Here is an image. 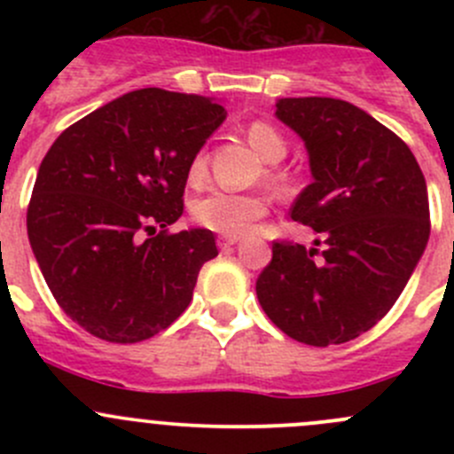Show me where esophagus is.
<instances>
[{
  "instance_id": "1",
  "label": "esophagus",
  "mask_w": 454,
  "mask_h": 454,
  "mask_svg": "<svg viewBox=\"0 0 454 454\" xmlns=\"http://www.w3.org/2000/svg\"><path fill=\"white\" fill-rule=\"evenodd\" d=\"M237 241H239V237H226V235H223V237H219V239H217V246L222 250H228V248H232Z\"/></svg>"
}]
</instances>
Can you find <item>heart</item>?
I'll use <instances>...</instances> for the list:
<instances>
[{
    "label": "heart",
    "mask_w": 454,
    "mask_h": 454,
    "mask_svg": "<svg viewBox=\"0 0 454 454\" xmlns=\"http://www.w3.org/2000/svg\"><path fill=\"white\" fill-rule=\"evenodd\" d=\"M253 149L265 162H278L286 158L287 142L270 122L254 121L246 131ZM206 173V153L200 151L189 167V180L200 182ZM268 213V200L261 195L228 193V191H210L193 204V217L200 226L226 237H241Z\"/></svg>",
    "instance_id": "obj_1"
}]
</instances>
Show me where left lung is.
Returning <instances> with one entry per match:
<instances>
[{"label":"left lung","mask_w":454,"mask_h":454,"mask_svg":"<svg viewBox=\"0 0 454 454\" xmlns=\"http://www.w3.org/2000/svg\"><path fill=\"white\" fill-rule=\"evenodd\" d=\"M274 116L308 149L314 180L290 215L318 239L314 248L274 241L256 296L294 340L349 342L393 308L422 259L430 235L424 173L404 142L347 100L278 98Z\"/></svg>","instance_id":"obj_1"}]
</instances>
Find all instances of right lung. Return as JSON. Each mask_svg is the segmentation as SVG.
I'll list each match as a JSON object with an SVG mask.
<instances>
[{
	"label": "right lung",
	"instance_id": "right-lung-1",
	"mask_svg": "<svg viewBox=\"0 0 454 454\" xmlns=\"http://www.w3.org/2000/svg\"><path fill=\"white\" fill-rule=\"evenodd\" d=\"M223 121L206 96L146 87L87 114L45 153L28 239L57 303L91 336L146 340L189 308L215 235L167 226L184 213L191 160Z\"/></svg>",
	"mask_w": 454,
	"mask_h": 454
}]
</instances>
